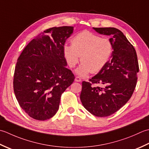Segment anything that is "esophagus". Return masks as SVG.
I'll use <instances>...</instances> for the list:
<instances>
[{
  "mask_svg": "<svg viewBox=\"0 0 149 149\" xmlns=\"http://www.w3.org/2000/svg\"><path fill=\"white\" fill-rule=\"evenodd\" d=\"M74 80H75V81H77V82H80V81H81L80 77H76Z\"/></svg>",
  "mask_w": 149,
  "mask_h": 149,
  "instance_id": "34e87169",
  "label": "esophagus"
}]
</instances>
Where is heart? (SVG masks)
<instances>
[{
    "mask_svg": "<svg viewBox=\"0 0 149 149\" xmlns=\"http://www.w3.org/2000/svg\"><path fill=\"white\" fill-rule=\"evenodd\" d=\"M71 45H65L63 54L69 66L72 68L81 60L76 72L81 77L91 72L97 73L107 64L113 51V45L107 38L84 31L71 40Z\"/></svg>",
    "mask_w": 149,
    "mask_h": 149,
    "instance_id": "b5f03b06",
    "label": "heart"
}]
</instances>
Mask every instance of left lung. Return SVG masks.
I'll return each instance as SVG.
<instances>
[{
	"mask_svg": "<svg viewBox=\"0 0 149 149\" xmlns=\"http://www.w3.org/2000/svg\"><path fill=\"white\" fill-rule=\"evenodd\" d=\"M111 36L113 45L111 59L89 81L82 82L80 100L90 113L106 117L119 110L132 96L137 83L139 65L133 45L120 30L114 28H93Z\"/></svg>",
	"mask_w": 149,
	"mask_h": 149,
	"instance_id": "1",
	"label": "left lung"
}]
</instances>
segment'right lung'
<instances>
[{
  "instance_id": "1",
  "label": "right lung",
  "mask_w": 149,
  "mask_h": 149,
  "mask_svg": "<svg viewBox=\"0 0 149 149\" xmlns=\"http://www.w3.org/2000/svg\"><path fill=\"white\" fill-rule=\"evenodd\" d=\"M73 27H54L38 35L26 45L15 66L13 89L23 110L33 119L52 118L59 109L62 94L74 81L66 68L65 42Z\"/></svg>"
}]
</instances>
